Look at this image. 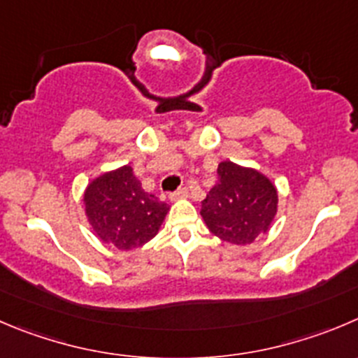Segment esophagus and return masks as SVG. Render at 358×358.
Returning <instances> with one entry per match:
<instances>
[{
    "label": "esophagus",
    "mask_w": 358,
    "mask_h": 358,
    "mask_svg": "<svg viewBox=\"0 0 358 358\" xmlns=\"http://www.w3.org/2000/svg\"><path fill=\"white\" fill-rule=\"evenodd\" d=\"M170 199H172V200L188 199V189H186V188H179V189H177V192H173L172 195H170Z\"/></svg>",
    "instance_id": "esophagus-1"
}]
</instances>
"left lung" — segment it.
I'll return each mask as SVG.
<instances>
[{"label":"left lung","mask_w":358,"mask_h":358,"mask_svg":"<svg viewBox=\"0 0 358 358\" xmlns=\"http://www.w3.org/2000/svg\"><path fill=\"white\" fill-rule=\"evenodd\" d=\"M278 213V189L258 170L234 162L217 165V182L202 202L207 228L237 246L255 243L268 232Z\"/></svg>","instance_id":"8db88e82"}]
</instances>
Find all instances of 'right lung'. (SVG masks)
<instances>
[{"mask_svg": "<svg viewBox=\"0 0 358 358\" xmlns=\"http://www.w3.org/2000/svg\"><path fill=\"white\" fill-rule=\"evenodd\" d=\"M84 207L98 239L121 251L149 243L170 209L158 196L144 192L130 165L93 179L84 192Z\"/></svg>", "mask_w": 358, "mask_h": 358, "instance_id": "1", "label": "right lung"}]
</instances>
